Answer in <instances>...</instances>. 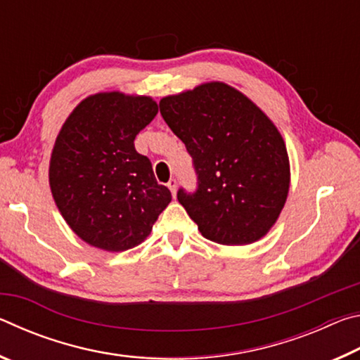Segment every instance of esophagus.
<instances>
[{
  "mask_svg": "<svg viewBox=\"0 0 360 360\" xmlns=\"http://www.w3.org/2000/svg\"><path fill=\"white\" fill-rule=\"evenodd\" d=\"M167 186H168L169 191H172L173 197H174V195H176V188H178V181H176V179H169Z\"/></svg>",
  "mask_w": 360,
  "mask_h": 360,
  "instance_id": "esophagus-1",
  "label": "esophagus"
}]
</instances>
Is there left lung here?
<instances>
[{"label": "left lung", "instance_id": "obj_1", "mask_svg": "<svg viewBox=\"0 0 360 360\" xmlns=\"http://www.w3.org/2000/svg\"><path fill=\"white\" fill-rule=\"evenodd\" d=\"M160 114L186 144L197 188L178 200L205 238L249 245L262 238L289 192V158L273 122L233 87L198 85L165 96Z\"/></svg>", "mask_w": 360, "mask_h": 360}]
</instances>
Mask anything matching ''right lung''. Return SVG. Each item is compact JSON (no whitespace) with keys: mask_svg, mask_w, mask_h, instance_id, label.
I'll return each mask as SVG.
<instances>
[{"mask_svg":"<svg viewBox=\"0 0 360 360\" xmlns=\"http://www.w3.org/2000/svg\"><path fill=\"white\" fill-rule=\"evenodd\" d=\"M158 112L149 96L119 92L85 98L60 130L49 181L60 212L77 236L105 251H127L150 233L172 202L135 138Z\"/></svg>","mask_w":360,"mask_h":360,"instance_id":"add662e5","label":"right lung"}]
</instances>
